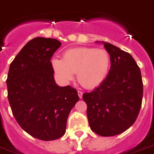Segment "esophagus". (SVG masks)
Instances as JSON below:
<instances>
[{
    "instance_id": "34e87169",
    "label": "esophagus",
    "mask_w": 154,
    "mask_h": 154,
    "mask_svg": "<svg viewBox=\"0 0 154 154\" xmlns=\"http://www.w3.org/2000/svg\"><path fill=\"white\" fill-rule=\"evenodd\" d=\"M77 93H78V96H79L80 99H82V96H83V92L81 91H77Z\"/></svg>"
}]
</instances>
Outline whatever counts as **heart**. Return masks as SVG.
<instances>
[{
    "instance_id": "b5f03b06",
    "label": "heart",
    "mask_w": 154,
    "mask_h": 154,
    "mask_svg": "<svg viewBox=\"0 0 154 154\" xmlns=\"http://www.w3.org/2000/svg\"><path fill=\"white\" fill-rule=\"evenodd\" d=\"M110 55L105 49L77 47L64 52L63 59L54 57L53 70L64 84L70 82L77 73V79L85 88L98 87L106 78L110 69Z\"/></svg>"
}]
</instances>
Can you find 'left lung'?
Masks as SVG:
<instances>
[{"label":"left lung","instance_id":"left-lung-1","mask_svg":"<svg viewBox=\"0 0 154 154\" xmlns=\"http://www.w3.org/2000/svg\"><path fill=\"white\" fill-rule=\"evenodd\" d=\"M110 69L106 78L91 92L84 93L90 128L101 136H113L135 123L142 106L143 85L136 62L129 53L107 42Z\"/></svg>","mask_w":154,"mask_h":154}]
</instances>
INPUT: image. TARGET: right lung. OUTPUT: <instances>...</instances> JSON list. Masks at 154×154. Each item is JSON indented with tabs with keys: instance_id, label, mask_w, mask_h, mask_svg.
Listing matches in <instances>:
<instances>
[{
	"instance_id": "add662e5",
	"label": "right lung",
	"mask_w": 154,
	"mask_h": 154,
	"mask_svg": "<svg viewBox=\"0 0 154 154\" xmlns=\"http://www.w3.org/2000/svg\"><path fill=\"white\" fill-rule=\"evenodd\" d=\"M61 45L53 38L29 41L11 62L6 81L16 121L31 136L44 141L65 134L69 112L79 100L76 89L60 87L54 79L51 59Z\"/></svg>"
}]
</instances>
